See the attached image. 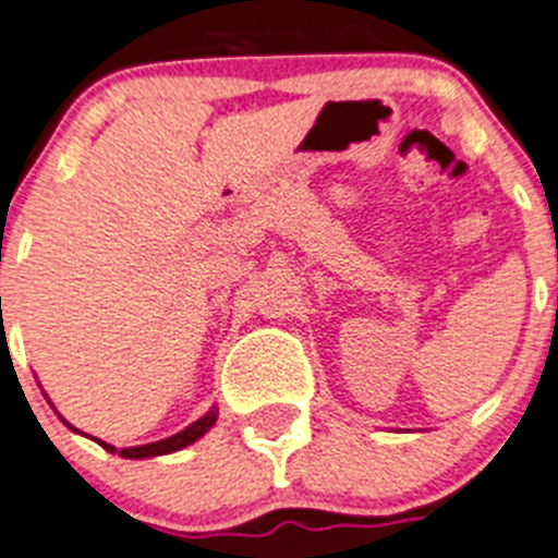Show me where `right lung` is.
Here are the masks:
<instances>
[{
	"mask_svg": "<svg viewBox=\"0 0 558 558\" xmlns=\"http://www.w3.org/2000/svg\"><path fill=\"white\" fill-rule=\"evenodd\" d=\"M54 409V405H52ZM60 416V414H58ZM217 416H219V409L217 405H214V409L208 411V414H203L197 420V423H192L189 425V428H183L180 430V434H174V436H169V439H160V441H149V445H138V448H122V450H117L113 448V445H108V441H102V439H92L97 441V445H102L105 450H108V453H119L122 456V459H153V456H167V453H174V450H183V448H189V445H194V441L197 439H203L205 434H208L210 428H214V423H217ZM60 420H63V416H60ZM63 423H66V420H63ZM69 425V423H66ZM69 428L72 430H77L74 428V425H69ZM80 434V430H77Z\"/></svg>",
	"mask_w": 558,
	"mask_h": 558,
	"instance_id": "add662e5",
	"label": "right lung"
}]
</instances>
